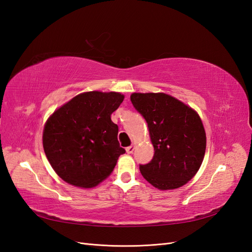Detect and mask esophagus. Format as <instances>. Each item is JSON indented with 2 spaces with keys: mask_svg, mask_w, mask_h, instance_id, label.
I'll return each instance as SVG.
<instances>
[{
  "mask_svg": "<svg viewBox=\"0 0 252 252\" xmlns=\"http://www.w3.org/2000/svg\"><path fill=\"white\" fill-rule=\"evenodd\" d=\"M134 149H135V145H131V146H128L126 148V152L127 154H132Z\"/></svg>",
  "mask_w": 252,
  "mask_h": 252,
  "instance_id": "esophagus-1",
  "label": "esophagus"
}]
</instances>
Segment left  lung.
I'll list each match as a JSON object with an SVG mask.
<instances>
[{
  "label": "left lung",
  "mask_w": 252,
  "mask_h": 252,
  "mask_svg": "<svg viewBox=\"0 0 252 252\" xmlns=\"http://www.w3.org/2000/svg\"><path fill=\"white\" fill-rule=\"evenodd\" d=\"M133 107L146 120L155 155L140 165L144 179L159 190L177 189L200 169L206 133L195 110L166 94H132Z\"/></svg>",
  "instance_id": "obj_1"
}]
</instances>
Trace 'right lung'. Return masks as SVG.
Masks as SVG:
<instances>
[{
  "instance_id": "add662e5",
  "label": "right lung",
  "mask_w": 252,
  "mask_h": 252,
  "mask_svg": "<svg viewBox=\"0 0 252 252\" xmlns=\"http://www.w3.org/2000/svg\"><path fill=\"white\" fill-rule=\"evenodd\" d=\"M124 100L119 93L89 91L74 96L53 112L43 131L45 155L68 184L91 188L109 177L125 154L111 121Z\"/></svg>"
}]
</instances>
